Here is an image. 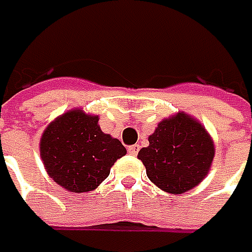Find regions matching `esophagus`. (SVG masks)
<instances>
[{
    "mask_svg": "<svg viewBox=\"0 0 252 252\" xmlns=\"http://www.w3.org/2000/svg\"><path fill=\"white\" fill-rule=\"evenodd\" d=\"M139 150H140V146L139 144H133V146L127 147V151H129V154H131V156H137Z\"/></svg>",
    "mask_w": 252,
    "mask_h": 252,
    "instance_id": "1",
    "label": "esophagus"
}]
</instances>
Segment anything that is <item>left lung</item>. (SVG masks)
Listing matches in <instances>:
<instances>
[{
	"label": "left lung",
	"instance_id": "obj_1",
	"mask_svg": "<svg viewBox=\"0 0 252 252\" xmlns=\"http://www.w3.org/2000/svg\"><path fill=\"white\" fill-rule=\"evenodd\" d=\"M139 151L147 177L172 195L195 188L208 175L215 144L206 129L185 112L164 119Z\"/></svg>",
	"mask_w": 252,
	"mask_h": 252
}]
</instances>
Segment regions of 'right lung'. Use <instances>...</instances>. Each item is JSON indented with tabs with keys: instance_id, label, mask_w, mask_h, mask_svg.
<instances>
[{
	"instance_id": "add662e5",
	"label": "right lung",
	"mask_w": 252,
	"mask_h": 252,
	"mask_svg": "<svg viewBox=\"0 0 252 252\" xmlns=\"http://www.w3.org/2000/svg\"><path fill=\"white\" fill-rule=\"evenodd\" d=\"M99 118L71 109L56 118L40 139V158L49 177L70 192H90L108 178L126 154L118 139L101 130Z\"/></svg>"
}]
</instances>
